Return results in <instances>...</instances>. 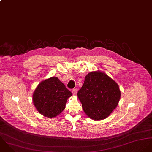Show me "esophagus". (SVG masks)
Returning <instances> with one entry per match:
<instances>
[{
	"instance_id": "1",
	"label": "esophagus",
	"mask_w": 152,
	"mask_h": 152,
	"mask_svg": "<svg viewBox=\"0 0 152 152\" xmlns=\"http://www.w3.org/2000/svg\"><path fill=\"white\" fill-rule=\"evenodd\" d=\"M77 89L76 88L73 89V91H72V93H73V95H76V93H77Z\"/></svg>"
}]
</instances>
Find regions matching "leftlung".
Instances as JSON below:
<instances>
[{
    "label": "left lung",
    "instance_id": "left-lung-1",
    "mask_svg": "<svg viewBox=\"0 0 152 152\" xmlns=\"http://www.w3.org/2000/svg\"><path fill=\"white\" fill-rule=\"evenodd\" d=\"M86 115L94 121L107 118L116 108L121 96L118 83L104 72L88 73L77 93Z\"/></svg>",
    "mask_w": 152,
    "mask_h": 152
}]
</instances>
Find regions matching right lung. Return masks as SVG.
<instances>
[{
    "instance_id": "obj_1",
    "label": "right lung",
    "mask_w": 152,
    "mask_h": 152,
    "mask_svg": "<svg viewBox=\"0 0 152 152\" xmlns=\"http://www.w3.org/2000/svg\"><path fill=\"white\" fill-rule=\"evenodd\" d=\"M72 94L57 77L41 82L33 93L32 100L36 110L44 116L53 118L65 109Z\"/></svg>"
}]
</instances>
